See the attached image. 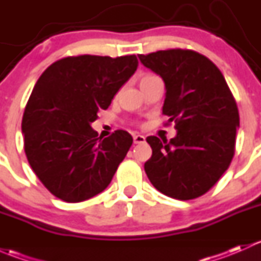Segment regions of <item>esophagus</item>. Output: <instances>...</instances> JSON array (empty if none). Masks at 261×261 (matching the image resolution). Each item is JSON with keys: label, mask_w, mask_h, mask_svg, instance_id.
Here are the masks:
<instances>
[{"label": "esophagus", "mask_w": 261, "mask_h": 261, "mask_svg": "<svg viewBox=\"0 0 261 261\" xmlns=\"http://www.w3.org/2000/svg\"><path fill=\"white\" fill-rule=\"evenodd\" d=\"M134 143H135V144L145 143V136H143V135H134Z\"/></svg>", "instance_id": "34e87169"}]
</instances>
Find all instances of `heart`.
Here are the masks:
<instances>
[{
    "instance_id": "b5f03b06",
    "label": "heart",
    "mask_w": 261,
    "mask_h": 261,
    "mask_svg": "<svg viewBox=\"0 0 261 261\" xmlns=\"http://www.w3.org/2000/svg\"><path fill=\"white\" fill-rule=\"evenodd\" d=\"M152 77H156V75H152V74H145V75H143V77L140 78V83H143V82L150 80V78H152Z\"/></svg>"
}]
</instances>
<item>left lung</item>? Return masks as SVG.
Returning <instances> with one entry per match:
<instances>
[{
    "label": "left lung",
    "mask_w": 261,
    "mask_h": 261,
    "mask_svg": "<svg viewBox=\"0 0 261 261\" xmlns=\"http://www.w3.org/2000/svg\"><path fill=\"white\" fill-rule=\"evenodd\" d=\"M139 59L164 81L163 114L177 130L170 141L146 138L152 149L144 165L147 178L165 196L197 198L217 183L235 154V98L221 70L193 50H159Z\"/></svg>",
    "instance_id": "left-lung-1"
}]
</instances>
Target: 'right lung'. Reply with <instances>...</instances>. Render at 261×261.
Wrapping results in <instances>:
<instances>
[{
	"label": "right lung",
	"mask_w": 261,
	"mask_h": 261,
	"mask_svg": "<svg viewBox=\"0 0 261 261\" xmlns=\"http://www.w3.org/2000/svg\"><path fill=\"white\" fill-rule=\"evenodd\" d=\"M135 55H78L44 70L23 112V147L36 177L59 199L86 201L111 183L133 145L117 130L98 136L91 123L138 68Z\"/></svg>",
	"instance_id": "add662e5"
}]
</instances>
